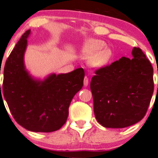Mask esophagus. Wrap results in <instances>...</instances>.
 <instances>
[{
    "label": "esophagus",
    "instance_id": "esophagus-1",
    "mask_svg": "<svg viewBox=\"0 0 158 158\" xmlns=\"http://www.w3.org/2000/svg\"><path fill=\"white\" fill-rule=\"evenodd\" d=\"M88 85V78L87 77H85L84 78V86L87 87Z\"/></svg>",
    "mask_w": 158,
    "mask_h": 158
}]
</instances>
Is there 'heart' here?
<instances>
[{"label":"heart","mask_w":158,"mask_h":158,"mask_svg":"<svg viewBox=\"0 0 158 158\" xmlns=\"http://www.w3.org/2000/svg\"><path fill=\"white\" fill-rule=\"evenodd\" d=\"M106 46V43L101 40L89 39L81 48V55L85 58L88 57V64L92 68H103L113 57L112 50Z\"/></svg>","instance_id":"b5f03b06"}]
</instances>
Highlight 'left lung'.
<instances>
[{"label":"left lung","instance_id":"obj_1","mask_svg":"<svg viewBox=\"0 0 158 158\" xmlns=\"http://www.w3.org/2000/svg\"><path fill=\"white\" fill-rule=\"evenodd\" d=\"M98 69L90 81L94 114L106 128H123L140 121L154 91L153 68L140 48Z\"/></svg>","mask_w":158,"mask_h":158}]
</instances>
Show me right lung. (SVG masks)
I'll return each instance as SVG.
<instances>
[{
	"label": "right lung",
	"instance_id": "1",
	"mask_svg": "<svg viewBox=\"0 0 158 158\" xmlns=\"http://www.w3.org/2000/svg\"><path fill=\"white\" fill-rule=\"evenodd\" d=\"M30 32L23 34L7 59L0 97L2 90L20 126L34 132L55 131L67 121L71 100L83 86L85 72L77 68L68 73H52L44 80L32 77L23 60Z\"/></svg>",
	"mask_w": 158,
	"mask_h": 158
}]
</instances>
